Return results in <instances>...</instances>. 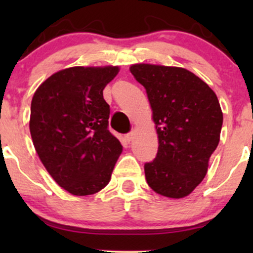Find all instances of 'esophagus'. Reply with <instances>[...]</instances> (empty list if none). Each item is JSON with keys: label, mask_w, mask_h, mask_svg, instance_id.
<instances>
[{"label": "esophagus", "mask_w": 253, "mask_h": 253, "mask_svg": "<svg viewBox=\"0 0 253 253\" xmlns=\"http://www.w3.org/2000/svg\"><path fill=\"white\" fill-rule=\"evenodd\" d=\"M125 138H126V140L128 141V143H130V141L133 140V139H134V132H129V133H127L126 135H125Z\"/></svg>", "instance_id": "esophagus-1"}]
</instances>
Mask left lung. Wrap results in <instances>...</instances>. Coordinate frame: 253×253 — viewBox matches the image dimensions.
<instances>
[{"label":"left lung","instance_id":"8db88e82","mask_svg":"<svg viewBox=\"0 0 253 253\" xmlns=\"http://www.w3.org/2000/svg\"><path fill=\"white\" fill-rule=\"evenodd\" d=\"M129 70L146 89L158 134L156 158L144 167L147 184L159 195L188 196L205 178L219 144V100L207 83L183 68L134 64Z\"/></svg>","mask_w":253,"mask_h":253}]
</instances>
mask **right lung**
<instances>
[{
	"label": "right lung",
	"mask_w": 253,
	"mask_h": 253,
	"mask_svg": "<svg viewBox=\"0 0 253 253\" xmlns=\"http://www.w3.org/2000/svg\"><path fill=\"white\" fill-rule=\"evenodd\" d=\"M118 66H74L40 84L31 103L30 130L40 161L63 189L91 195L110 181L123 152L108 129L103 89Z\"/></svg>",
	"instance_id": "1"
}]
</instances>
